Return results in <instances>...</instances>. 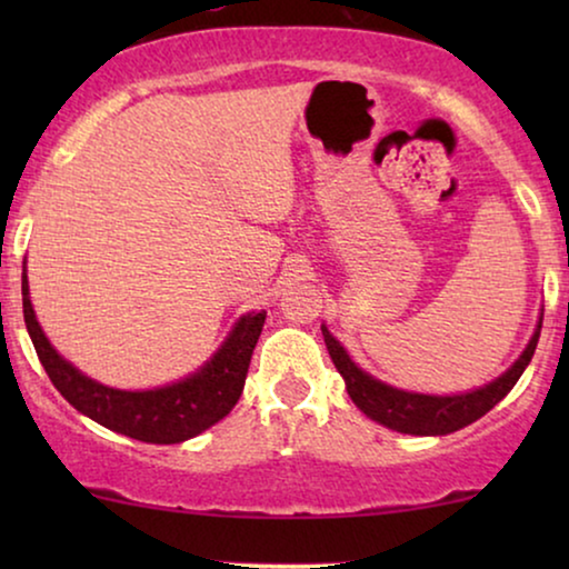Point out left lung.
Returning a JSON list of instances; mask_svg holds the SVG:
<instances>
[{
    "instance_id": "left-lung-1",
    "label": "left lung",
    "mask_w": 569,
    "mask_h": 569,
    "mask_svg": "<svg viewBox=\"0 0 569 569\" xmlns=\"http://www.w3.org/2000/svg\"><path fill=\"white\" fill-rule=\"evenodd\" d=\"M326 349H329L333 365L345 378L347 391L352 396V401L360 407L365 415L376 422L391 427L396 432L407 435H448L461 430V427L477 422L479 417H485L495 403H500L505 396L512 391V386L518 383V378L523 376V370L531 362L539 345L541 326L528 341L526 352L518 357L516 365L485 388H477L471 393L461 396H425V393H409L399 391V388L386 386L376 380L368 372H362L357 365L349 360L345 347L331 337L329 329L321 326Z\"/></svg>"
}]
</instances>
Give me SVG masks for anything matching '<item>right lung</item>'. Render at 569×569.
<instances>
[{
	"mask_svg": "<svg viewBox=\"0 0 569 569\" xmlns=\"http://www.w3.org/2000/svg\"><path fill=\"white\" fill-rule=\"evenodd\" d=\"M22 316L43 370L77 411L108 430L142 442H160V446L197 438L207 427L230 415L243 393L253 347L267 321V310L240 318L228 341L191 378L154 391H116L84 378L49 345L30 306L26 269H22Z\"/></svg>",
	"mask_w": 569,
	"mask_h": 569,
	"instance_id": "right-lung-1",
	"label": "right lung"
}]
</instances>
